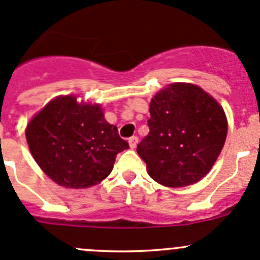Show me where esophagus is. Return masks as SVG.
I'll use <instances>...</instances> for the list:
<instances>
[{
	"label": "esophagus",
	"instance_id": "esophagus-1",
	"mask_svg": "<svg viewBox=\"0 0 260 260\" xmlns=\"http://www.w3.org/2000/svg\"><path fill=\"white\" fill-rule=\"evenodd\" d=\"M128 143H129V147L131 148H136V146H137L138 143V138L137 137H131L129 140H128Z\"/></svg>",
	"mask_w": 260,
	"mask_h": 260
}]
</instances>
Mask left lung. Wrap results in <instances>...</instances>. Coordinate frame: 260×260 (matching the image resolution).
Masks as SVG:
<instances>
[{
    "label": "left lung",
    "mask_w": 260,
    "mask_h": 260,
    "mask_svg": "<svg viewBox=\"0 0 260 260\" xmlns=\"http://www.w3.org/2000/svg\"><path fill=\"white\" fill-rule=\"evenodd\" d=\"M149 135L137 146L159 185L185 187L210 172L228 135L219 102L199 85L172 83L149 102Z\"/></svg>",
    "instance_id": "8db88e82"
}]
</instances>
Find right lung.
Returning a JSON list of instances; mask_svg holds the SVG:
<instances>
[{"label":"right lung","instance_id":"right-lung-1","mask_svg":"<svg viewBox=\"0 0 260 260\" xmlns=\"http://www.w3.org/2000/svg\"><path fill=\"white\" fill-rule=\"evenodd\" d=\"M26 141L44 174L68 188H86L112 172L128 143L104 118L102 104L68 94L52 98L25 129Z\"/></svg>","mask_w":260,"mask_h":260}]
</instances>
